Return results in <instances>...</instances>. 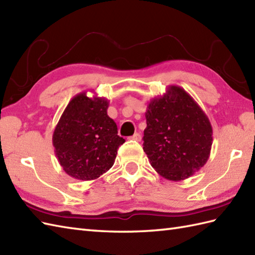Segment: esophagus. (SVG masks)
I'll return each mask as SVG.
<instances>
[{
    "instance_id": "esophagus-1",
    "label": "esophagus",
    "mask_w": 255,
    "mask_h": 255,
    "mask_svg": "<svg viewBox=\"0 0 255 255\" xmlns=\"http://www.w3.org/2000/svg\"><path fill=\"white\" fill-rule=\"evenodd\" d=\"M130 139L131 140H136V141H140V140H141V136H140V133L136 132V133L133 134V136L130 137Z\"/></svg>"
}]
</instances>
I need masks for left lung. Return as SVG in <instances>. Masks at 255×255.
<instances>
[{
  "mask_svg": "<svg viewBox=\"0 0 255 255\" xmlns=\"http://www.w3.org/2000/svg\"><path fill=\"white\" fill-rule=\"evenodd\" d=\"M143 151L151 166L170 181L192 176L207 162L213 128L193 97L177 85L150 101Z\"/></svg>",
  "mask_w": 255,
  "mask_h": 255,
  "instance_id": "left-lung-1",
  "label": "left lung"
}]
</instances>
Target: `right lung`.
<instances>
[{"label": "right lung", "instance_id": "obj_1", "mask_svg": "<svg viewBox=\"0 0 255 255\" xmlns=\"http://www.w3.org/2000/svg\"><path fill=\"white\" fill-rule=\"evenodd\" d=\"M110 103L85 92L69 102L52 134L59 163L68 175L81 181L100 177L113 166L125 142L117 125L107 115Z\"/></svg>", "mask_w": 255, "mask_h": 255}]
</instances>
